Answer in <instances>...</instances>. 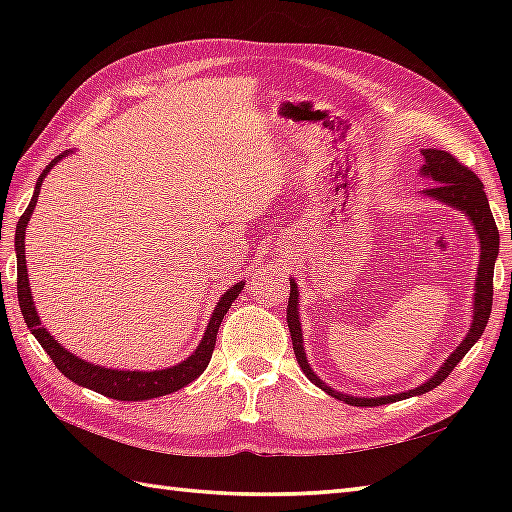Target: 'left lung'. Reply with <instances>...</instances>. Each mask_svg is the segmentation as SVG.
<instances>
[{
  "label": "left lung",
  "instance_id": "8db88e82",
  "mask_svg": "<svg viewBox=\"0 0 512 512\" xmlns=\"http://www.w3.org/2000/svg\"><path fill=\"white\" fill-rule=\"evenodd\" d=\"M424 156V165L420 167V176L431 180L433 184L429 189H424L422 195L424 198H431L436 202H442L451 206L455 211H462L466 215V220L471 222L477 235V244H480V259H477V277H475V286H473V314H471V325L469 332L462 339V343L455 347V350L449 354L447 361L436 369V374L431 378L424 380L422 385L413 387L409 391H400V394H389V396H352V394H343V391H336L328 383L317 376V372L310 367L306 350H303V330H301V319H299V288L295 284V279H290V299H288V310H286V319H288V328H290V339L292 347H295V356L297 363L303 369L314 385L323 389L325 394L332 398H339L347 405L352 407H376V405H389V402L396 400H405L411 396H422L431 391L433 387H438L444 378H447L453 367L458 365L464 354L471 350V347L480 339L488 317H491V306H493V270H495V259L499 255V233H497V224L493 220L491 206H488V198L484 193V184L475 173L460 165L447 151L440 149H422Z\"/></svg>",
  "mask_w": 512,
  "mask_h": 512
}]
</instances>
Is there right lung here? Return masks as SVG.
Here are the masks:
<instances>
[{
  "mask_svg": "<svg viewBox=\"0 0 512 512\" xmlns=\"http://www.w3.org/2000/svg\"><path fill=\"white\" fill-rule=\"evenodd\" d=\"M70 154H74V151L65 149L63 154H59L46 169H43V173L37 180L35 193H32V200L28 204V209L24 211V215H21L19 222H17V231H15L17 297H19L21 314H24V321L28 325V330L35 334V339L39 341V345L48 352V356L52 358V363L57 365L59 372L65 378H70L72 383H76V385L88 387V389L96 391V394H103L107 398L134 400V402L173 394V391H178L184 385L193 383V380L204 372L206 365H209L213 347H215V339H217V330H220V323L224 319V314L228 312V308H231V303L237 299L239 292L244 290L246 281H239V284L231 286L224 292L220 301H217L213 314H211L209 325H206L200 345L195 347L191 356L184 358V361H180L178 365H171V367H165V369H154V372H140V369H112V367H103V365L83 361V358L65 350V347L59 341H54V336H50V332L43 328L41 321H39L35 299H32V295H30L28 268H26V248L24 246H26V228H28V222H30V215L37 206V198H39L43 178L48 176L50 169L57 165V162H61L63 158H68Z\"/></svg>",
  "mask_w": 512,
  "mask_h": 512,
  "instance_id": "right-lung-1",
  "label": "right lung"
}]
</instances>
